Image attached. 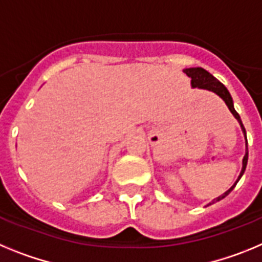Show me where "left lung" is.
<instances>
[{
  "mask_svg": "<svg viewBox=\"0 0 262 262\" xmlns=\"http://www.w3.org/2000/svg\"><path fill=\"white\" fill-rule=\"evenodd\" d=\"M184 72L186 73L187 76H189V77L191 78V88H198V89L210 90V92H214L215 94H217V96L223 99L224 102H226V105L228 106V108H230L231 113H232L233 117H235L236 119H237V122H239L240 127H242L243 134H244V138H245V155H244V157H243V168H242V172H240L239 177H237V180H236L235 184H233L232 186H231L230 189L226 191V193H223L222 195L217 196V198L212 200L211 202L207 205V206H210V205H212V203L219 202V201H222L223 198H226V196L228 195L231 191H232V189L236 186V184L239 182V180L242 178V176L244 174L245 168H247V163H248V142H247V133H245V128H244V126H243L242 119H240V115L236 113L235 107H233V101H232V97H231L230 92L227 90V88L222 84L221 81H217L216 78L211 75V73H209V72L206 71V69L201 68V67H196V68H186V69H184Z\"/></svg>",
  "mask_w": 262,
  "mask_h": 262,
  "instance_id": "obj_1",
  "label": "left lung"
}]
</instances>
